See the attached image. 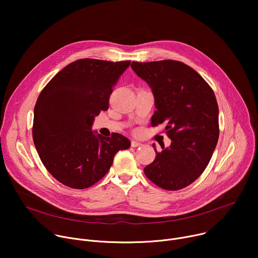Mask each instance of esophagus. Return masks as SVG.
<instances>
[{
	"mask_svg": "<svg viewBox=\"0 0 258 258\" xmlns=\"http://www.w3.org/2000/svg\"><path fill=\"white\" fill-rule=\"evenodd\" d=\"M140 146H142V143L137 141H132V147H134V148H137V147H140Z\"/></svg>",
	"mask_w": 258,
	"mask_h": 258,
	"instance_id": "obj_1",
	"label": "esophagus"
}]
</instances>
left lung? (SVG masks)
I'll return each mask as SVG.
<instances>
[{
	"instance_id": "8db88e82",
	"label": "left lung",
	"mask_w": 258,
	"mask_h": 258,
	"mask_svg": "<svg viewBox=\"0 0 258 258\" xmlns=\"http://www.w3.org/2000/svg\"><path fill=\"white\" fill-rule=\"evenodd\" d=\"M137 76L152 89L156 111L152 126L165 123L171 140L144 168L158 187L176 191L195 181L208 165L216 147L218 106L210 86L192 67L175 60L133 62Z\"/></svg>"
}]
</instances>
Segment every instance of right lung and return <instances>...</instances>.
Returning a JSON list of instances; mask_svg holds the SVG:
<instances>
[{
  "instance_id": "right-lung-1",
  "label": "right lung",
  "mask_w": 258,
  "mask_h": 258,
  "mask_svg": "<svg viewBox=\"0 0 258 258\" xmlns=\"http://www.w3.org/2000/svg\"><path fill=\"white\" fill-rule=\"evenodd\" d=\"M131 61L80 59L60 70L36 100L32 138L48 171L63 185L86 189L111 167L119 150L131 147L120 134L105 138L92 131L95 116Z\"/></svg>"
}]
</instances>
